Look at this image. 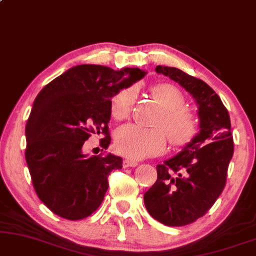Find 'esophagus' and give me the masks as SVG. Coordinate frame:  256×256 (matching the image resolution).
<instances>
[{"instance_id": "obj_1", "label": "esophagus", "mask_w": 256, "mask_h": 256, "mask_svg": "<svg viewBox=\"0 0 256 256\" xmlns=\"http://www.w3.org/2000/svg\"><path fill=\"white\" fill-rule=\"evenodd\" d=\"M122 166H124V168H136V166H138V162L130 159H125L124 162H122Z\"/></svg>"}]
</instances>
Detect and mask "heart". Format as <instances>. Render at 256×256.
Segmentation results:
<instances>
[{
	"label": "heart",
	"mask_w": 256,
	"mask_h": 256,
	"mask_svg": "<svg viewBox=\"0 0 256 256\" xmlns=\"http://www.w3.org/2000/svg\"><path fill=\"white\" fill-rule=\"evenodd\" d=\"M153 97L162 108L156 120L154 128H144L134 124L119 128L114 134V150L118 154L131 160L154 156L166 150L168 137L176 146L188 142L196 132V120L185 108V100L178 88L171 84H159L152 88ZM137 88H122L111 100V114L122 120L131 114Z\"/></svg>",
	"instance_id": "1"
}]
</instances>
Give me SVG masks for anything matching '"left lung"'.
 Instances as JSON below:
<instances>
[{
	"label": "left lung",
	"instance_id": "obj_1",
	"mask_svg": "<svg viewBox=\"0 0 256 256\" xmlns=\"http://www.w3.org/2000/svg\"><path fill=\"white\" fill-rule=\"evenodd\" d=\"M156 74L182 85L196 102L200 131L182 151L156 165L158 178L144 194L153 219L166 226H185L205 216L226 185L234 153L227 108L210 85L180 69L158 66Z\"/></svg>",
	"mask_w": 256,
	"mask_h": 256
}]
</instances>
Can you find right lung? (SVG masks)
Listing matches in <instances>:
<instances>
[{"mask_svg": "<svg viewBox=\"0 0 256 256\" xmlns=\"http://www.w3.org/2000/svg\"><path fill=\"white\" fill-rule=\"evenodd\" d=\"M145 74L138 68L82 64L37 94L26 126V160L34 188L51 212L74 221L100 207L108 176L122 168V159L111 153L88 156L82 148L94 134H104L100 146L108 148L111 98Z\"/></svg>", "mask_w": 256, "mask_h": 256, "instance_id": "1", "label": "right lung"}]
</instances>
